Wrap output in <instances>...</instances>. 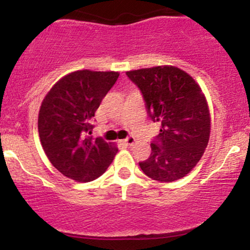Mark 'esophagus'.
I'll return each instance as SVG.
<instances>
[{"label":"esophagus","mask_w":250,"mask_h":250,"mask_svg":"<svg viewBox=\"0 0 250 250\" xmlns=\"http://www.w3.org/2000/svg\"><path fill=\"white\" fill-rule=\"evenodd\" d=\"M123 143H125V145H133V144L135 143V138L132 137V135H129V137H127L125 140H123Z\"/></svg>","instance_id":"34e87169"}]
</instances>
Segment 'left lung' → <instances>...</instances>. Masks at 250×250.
I'll return each mask as SVG.
<instances>
[{
    "label": "left lung",
    "mask_w": 250,
    "mask_h": 250,
    "mask_svg": "<svg viewBox=\"0 0 250 250\" xmlns=\"http://www.w3.org/2000/svg\"><path fill=\"white\" fill-rule=\"evenodd\" d=\"M139 88L147 115L161 123L151 155L139 166L148 178L170 183L185 176L202 157L210 134L204 94L190 75L175 66L125 72Z\"/></svg>",
    "instance_id": "obj_1"
}]
</instances>
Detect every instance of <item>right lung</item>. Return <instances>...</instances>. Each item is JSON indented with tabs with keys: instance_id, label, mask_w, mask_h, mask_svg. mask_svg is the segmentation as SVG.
Segmentation results:
<instances>
[{
	"instance_id": "1",
	"label": "right lung",
	"mask_w": 250,
	"mask_h": 250,
	"mask_svg": "<svg viewBox=\"0 0 250 250\" xmlns=\"http://www.w3.org/2000/svg\"><path fill=\"white\" fill-rule=\"evenodd\" d=\"M120 74L81 70L58 81L43 99L39 134L48 160L62 175L88 183L112 162L117 147L94 138L95 111Z\"/></svg>"
}]
</instances>
